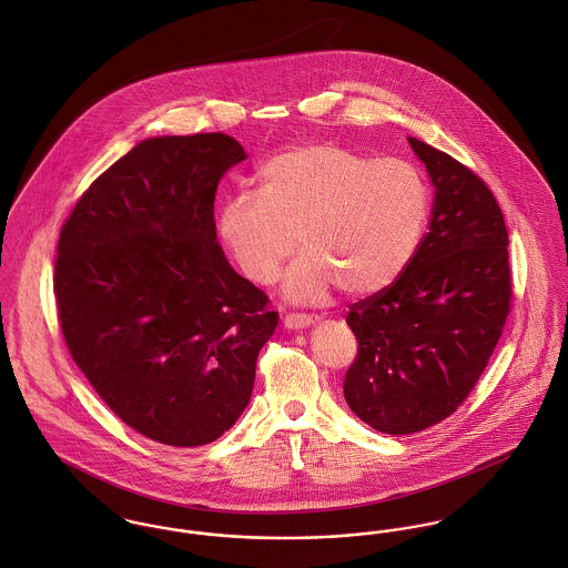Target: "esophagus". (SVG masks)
Listing matches in <instances>:
<instances>
[{"mask_svg": "<svg viewBox=\"0 0 568 568\" xmlns=\"http://www.w3.org/2000/svg\"><path fill=\"white\" fill-rule=\"evenodd\" d=\"M283 324H285L287 328L298 331V328H307V326H312V324H314V317L307 314H287L283 317Z\"/></svg>", "mask_w": 568, "mask_h": 568, "instance_id": "obj_1", "label": "esophagus"}]
</instances>
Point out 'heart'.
I'll return each instance as SVG.
<instances>
[{
  "instance_id": "heart-1",
  "label": "heart",
  "mask_w": 568,
  "mask_h": 568,
  "mask_svg": "<svg viewBox=\"0 0 568 568\" xmlns=\"http://www.w3.org/2000/svg\"><path fill=\"white\" fill-rule=\"evenodd\" d=\"M427 211V185L412 163L312 141L265 161L258 191L224 200L217 233L258 285L274 281L298 237L305 251L290 265L283 294L322 303L337 285L348 296L392 285L418 248Z\"/></svg>"
}]
</instances>
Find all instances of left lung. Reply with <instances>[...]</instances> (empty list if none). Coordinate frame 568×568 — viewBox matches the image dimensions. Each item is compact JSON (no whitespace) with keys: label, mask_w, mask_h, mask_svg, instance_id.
Instances as JSON below:
<instances>
[{"label":"left lung","mask_w":568,"mask_h":568,"mask_svg":"<svg viewBox=\"0 0 568 568\" xmlns=\"http://www.w3.org/2000/svg\"><path fill=\"white\" fill-rule=\"evenodd\" d=\"M436 187L429 233L400 276L351 305L357 357L348 407L405 436L450 416L488 366L511 305L507 229L497 197L446 152L407 139Z\"/></svg>","instance_id":"obj_1"}]
</instances>
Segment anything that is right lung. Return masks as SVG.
<instances>
[{
	"instance_id": "add662e5",
	"label": "right lung",
	"mask_w": 568,
	"mask_h": 568,
	"mask_svg": "<svg viewBox=\"0 0 568 568\" xmlns=\"http://www.w3.org/2000/svg\"><path fill=\"white\" fill-rule=\"evenodd\" d=\"M246 156L224 132L145 139L61 229L64 344L113 414L150 440L202 446L229 432L278 324L215 233L217 183Z\"/></svg>"
}]
</instances>
